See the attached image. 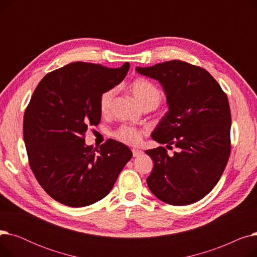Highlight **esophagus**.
Here are the masks:
<instances>
[{"label":"esophagus","instance_id":"34e87169","mask_svg":"<svg viewBox=\"0 0 257 257\" xmlns=\"http://www.w3.org/2000/svg\"><path fill=\"white\" fill-rule=\"evenodd\" d=\"M144 152L142 150H139V149H133L132 150V154L134 157H138V156H141Z\"/></svg>","mask_w":257,"mask_h":257}]
</instances>
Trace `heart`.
Segmentation results:
<instances>
[{
	"label": "heart",
	"mask_w": 257,
	"mask_h": 257,
	"mask_svg": "<svg viewBox=\"0 0 257 257\" xmlns=\"http://www.w3.org/2000/svg\"><path fill=\"white\" fill-rule=\"evenodd\" d=\"M130 90L133 97L137 99L142 107H156L160 103L161 99H163V93H161L159 88L154 83H152L151 81L144 78H138L132 81V83L130 84ZM114 96V88L108 89L101 94L99 108L102 114H108L110 112ZM142 130L131 126H121L114 132V138L127 145H138L142 141Z\"/></svg>",
	"instance_id": "obj_1"
}]
</instances>
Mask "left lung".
Segmentation results:
<instances>
[{
    "mask_svg": "<svg viewBox=\"0 0 257 257\" xmlns=\"http://www.w3.org/2000/svg\"><path fill=\"white\" fill-rule=\"evenodd\" d=\"M137 72L157 80L167 97L169 111L152 139L179 150L172 156L165 147L146 151L154 163L148 186L168 204L195 203L218 183L230 155L226 93L206 70L180 60L138 66Z\"/></svg>",
    "mask_w": 257,
    "mask_h": 257,
    "instance_id": "obj_1",
    "label": "left lung"
}]
</instances>
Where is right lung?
<instances>
[{
	"instance_id": "1",
	"label": "right lung",
	"mask_w": 257,
	"mask_h": 257,
	"mask_svg": "<svg viewBox=\"0 0 257 257\" xmlns=\"http://www.w3.org/2000/svg\"><path fill=\"white\" fill-rule=\"evenodd\" d=\"M130 64L117 69L73 62L47 74L24 114V142L38 183L71 207L96 203L111 191L132 157L127 146L108 140L86 146L87 128L101 120V94L119 84Z\"/></svg>"
}]
</instances>
